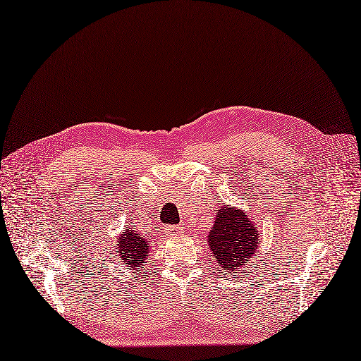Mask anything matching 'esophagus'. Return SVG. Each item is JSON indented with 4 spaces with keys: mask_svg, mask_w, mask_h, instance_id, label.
I'll return each instance as SVG.
<instances>
[{
    "mask_svg": "<svg viewBox=\"0 0 361 361\" xmlns=\"http://www.w3.org/2000/svg\"><path fill=\"white\" fill-rule=\"evenodd\" d=\"M165 233L168 236H176V235H181L183 229L178 228V226H165Z\"/></svg>",
    "mask_w": 361,
    "mask_h": 361,
    "instance_id": "34e87169",
    "label": "esophagus"
}]
</instances>
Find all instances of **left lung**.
<instances>
[{"label":"left lung","mask_w":361,"mask_h":361,"mask_svg":"<svg viewBox=\"0 0 361 361\" xmlns=\"http://www.w3.org/2000/svg\"><path fill=\"white\" fill-rule=\"evenodd\" d=\"M259 232L243 209L224 205L208 233V245L223 272L233 274L245 266L257 248Z\"/></svg>","instance_id":"8db88e82"}]
</instances>
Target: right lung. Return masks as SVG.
Returning a JSON list of instances; mask_svg holds the SVG:
<instances>
[{"instance_id": "right-lung-1", "label": "right lung", "mask_w": 361, "mask_h": 361, "mask_svg": "<svg viewBox=\"0 0 361 361\" xmlns=\"http://www.w3.org/2000/svg\"><path fill=\"white\" fill-rule=\"evenodd\" d=\"M133 229H135V224L129 226V228L118 236V257L123 262L125 268L140 269L147 260V252H149L150 243Z\"/></svg>"}]
</instances>
